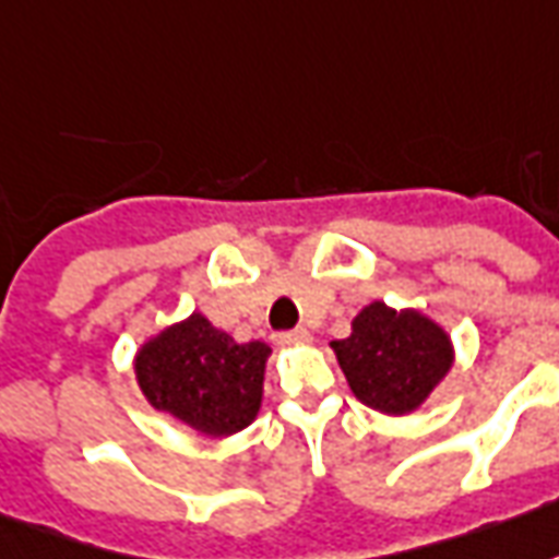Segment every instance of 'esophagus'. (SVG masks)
Returning a JSON list of instances; mask_svg holds the SVG:
<instances>
[{
	"label": "esophagus",
	"mask_w": 559,
	"mask_h": 559,
	"mask_svg": "<svg viewBox=\"0 0 559 559\" xmlns=\"http://www.w3.org/2000/svg\"><path fill=\"white\" fill-rule=\"evenodd\" d=\"M309 340H312V336H309L307 328H297L292 330V333H280V336H276L280 345H300V342H309Z\"/></svg>",
	"instance_id": "obj_1"
}]
</instances>
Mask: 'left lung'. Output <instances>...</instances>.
I'll list each match as a JSON object with an SVG mask.
<instances>
[{"label":"left lung","mask_w":559,"mask_h":559,"mask_svg":"<svg viewBox=\"0 0 559 559\" xmlns=\"http://www.w3.org/2000/svg\"><path fill=\"white\" fill-rule=\"evenodd\" d=\"M352 393L366 408L405 417L435 393L455 364L450 333L414 307L372 300L352 321L345 340L330 342Z\"/></svg>","instance_id":"obj_1"}]
</instances>
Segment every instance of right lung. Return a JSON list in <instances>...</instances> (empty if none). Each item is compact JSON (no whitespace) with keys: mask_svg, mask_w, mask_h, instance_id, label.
<instances>
[{"mask_svg":"<svg viewBox=\"0 0 559 559\" xmlns=\"http://www.w3.org/2000/svg\"><path fill=\"white\" fill-rule=\"evenodd\" d=\"M271 345L235 342L202 312L151 333L133 374L151 408L205 438H229L259 417Z\"/></svg>","mask_w":559,"mask_h":559,"instance_id":"right-lung-1","label":"right lung"}]
</instances>
